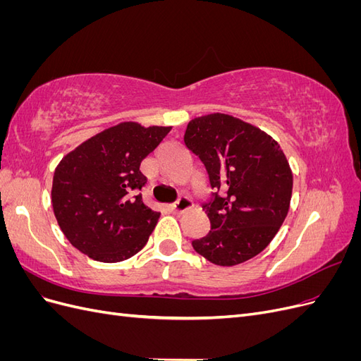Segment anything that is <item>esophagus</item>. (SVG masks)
<instances>
[{"label": "esophagus", "mask_w": 361, "mask_h": 361, "mask_svg": "<svg viewBox=\"0 0 361 361\" xmlns=\"http://www.w3.org/2000/svg\"><path fill=\"white\" fill-rule=\"evenodd\" d=\"M191 207V200L190 199H187V197H179L176 202H174L171 206H170V209L173 211V212H176V214H182V212H185L187 209H190Z\"/></svg>", "instance_id": "1"}]
</instances>
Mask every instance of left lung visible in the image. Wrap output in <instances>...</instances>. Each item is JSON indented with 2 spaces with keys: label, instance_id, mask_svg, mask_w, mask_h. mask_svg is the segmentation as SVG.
Listing matches in <instances>:
<instances>
[{
  "label": "left lung",
  "instance_id": "left-lung-1",
  "mask_svg": "<svg viewBox=\"0 0 361 361\" xmlns=\"http://www.w3.org/2000/svg\"><path fill=\"white\" fill-rule=\"evenodd\" d=\"M203 162L211 199L203 211L211 231L192 248L220 267L257 256L285 221L292 195V171L276 140L227 114L191 120L183 135Z\"/></svg>",
  "mask_w": 361,
  "mask_h": 361
}]
</instances>
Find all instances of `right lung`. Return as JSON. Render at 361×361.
<instances>
[{
    "label": "right lung",
    "mask_w": 361,
    "mask_h": 361,
    "mask_svg": "<svg viewBox=\"0 0 361 361\" xmlns=\"http://www.w3.org/2000/svg\"><path fill=\"white\" fill-rule=\"evenodd\" d=\"M170 126L118 123L84 141L54 171L52 207L61 232L89 257L114 264L137 255L158 223L138 191L140 164Z\"/></svg>",
    "instance_id": "add662e5"
}]
</instances>
